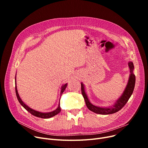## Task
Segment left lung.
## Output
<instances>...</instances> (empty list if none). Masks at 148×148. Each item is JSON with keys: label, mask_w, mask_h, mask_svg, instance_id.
<instances>
[{"label": "left lung", "mask_w": 148, "mask_h": 148, "mask_svg": "<svg viewBox=\"0 0 148 148\" xmlns=\"http://www.w3.org/2000/svg\"><path fill=\"white\" fill-rule=\"evenodd\" d=\"M128 64L130 68V74L129 75V79L128 80L127 84L121 96L116 101V102L114 103V104L112 106H110L108 107H100L92 104L90 102V101L88 98V95L86 92V90H85L84 84L82 82L81 83L82 94L84 99L86 106L89 108V110L97 114H110L118 112L125 105V104L128 102V99L131 97V95L133 94L136 83V77L133 73L134 67L133 62H129Z\"/></svg>", "instance_id": "obj_1"}]
</instances>
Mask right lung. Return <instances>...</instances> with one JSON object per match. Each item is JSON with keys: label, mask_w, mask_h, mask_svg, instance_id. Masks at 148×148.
<instances>
[{"label": "right lung", "mask_w": 148, "mask_h": 148, "mask_svg": "<svg viewBox=\"0 0 148 148\" xmlns=\"http://www.w3.org/2000/svg\"><path fill=\"white\" fill-rule=\"evenodd\" d=\"M15 93H16V95H17V98L18 99V101H19L20 104L24 107L25 109L29 112L30 113L32 114V115L36 116V117H38V118H43V119H48V118H50L53 117L55 115L58 114V113H59L60 112V99H59V105L58 108H56V110H54L52 112H38L36 111L35 110L32 109V108L29 107L28 106H27L24 102L23 101L21 100V99L20 98L19 94L17 91V84H16V74H15ZM68 84L65 83L62 85L61 87V90H60V95L61 97V95L63 94V92L65 91L66 86H67Z\"/></svg>", "instance_id": "add662e5"}]
</instances>
